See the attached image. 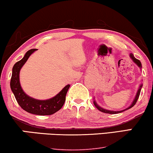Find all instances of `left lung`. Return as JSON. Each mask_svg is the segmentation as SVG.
Here are the masks:
<instances>
[{
    "mask_svg": "<svg viewBox=\"0 0 153 153\" xmlns=\"http://www.w3.org/2000/svg\"><path fill=\"white\" fill-rule=\"evenodd\" d=\"M130 56H131V59H133V61H134V62L136 63V64L138 65L139 67L141 68V63L140 62V61H139V60H138V59H136V58H135L134 56H133V54H131ZM142 86H143V85H141L140 86V88H139L138 90V92H137V94H136V97H135L134 100H133V103L131 104V105L130 106V107H129L128 108H127V109H125V110H127V109H130V108L133 107V106H134L135 104H136V102H137V100H138V97H139V95H140V90H141V88H142ZM94 106H95V107H96L97 108V109H99L100 111H102V112H104V113H107V114H118V113H121V112H122V111H125V110H122V111H109V110H107V109H102V107H99V106H98L97 104H96L95 101H94Z\"/></svg>",
    "mask_w": 153,
    "mask_h": 153,
    "instance_id": "obj_1",
    "label": "left lung"
}]
</instances>
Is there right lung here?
Wrapping results in <instances>:
<instances>
[{"label":"right lung","mask_w":153,"mask_h":153,"mask_svg":"<svg viewBox=\"0 0 153 153\" xmlns=\"http://www.w3.org/2000/svg\"><path fill=\"white\" fill-rule=\"evenodd\" d=\"M36 49H30L25 53V56L14 65L13 68L10 88L17 103L25 111L36 115H51L62 108L65 103V96L70 88L68 85L54 97L47 100L33 99L23 92L20 83V71L30 56L36 51Z\"/></svg>","instance_id":"add662e5"}]
</instances>
